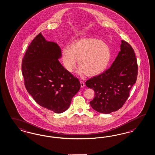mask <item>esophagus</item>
<instances>
[{"instance_id": "obj_1", "label": "esophagus", "mask_w": 155, "mask_h": 155, "mask_svg": "<svg viewBox=\"0 0 155 155\" xmlns=\"http://www.w3.org/2000/svg\"><path fill=\"white\" fill-rule=\"evenodd\" d=\"M80 83H81V87L82 88V87H84V86H85V83L82 81H80Z\"/></svg>"}]
</instances>
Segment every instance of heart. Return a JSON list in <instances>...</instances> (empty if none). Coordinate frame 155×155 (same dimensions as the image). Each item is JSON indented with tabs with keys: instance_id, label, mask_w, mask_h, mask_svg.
Masks as SVG:
<instances>
[{
	"instance_id": "obj_1",
	"label": "heart",
	"mask_w": 155,
	"mask_h": 155,
	"mask_svg": "<svg viewBox=\"0 0 155 155\" xmlns=\"http://www.w3.org/2000/svg\"><path fill=\"white\" fill-rule=\"evenodd\" d=\"M61 55L68 72L73 71L77 59L80 66L79 73L93 77L106 70L111 59V51L107 43L100 39L81 38L73 41L68 48H62Z\"/></svg>"
}]
</instances>
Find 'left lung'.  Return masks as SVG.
<instances>
[{"instance_id": "obj_1", "label": "left lung", "mask_w": 155, "mask_h": 155, "mask_svg": "<svg viewBox=\"0 0 155 155\" xmlns=\"http://www.w3.org/2000/svg\"><path fill=\"white\" fill-rule=\"evenodd\" d=\"M120 47L110 68L86 81V85L94 91L90 104L98 112L108 114L120 109L137 80L138 65L134 50L123 40Z\"/></svg>"}]
</instances>
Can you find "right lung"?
I'll use <instances>...</instances> for the list:
<instances>
[{"label": "right lung", "mask_w": 155, "mask_h": 155, "mask_svg": "<svg viewBox=\"0 0 155 155\" xmlns=\"http://www.w3.org/2000/svg\"><path fill=\"white\" fill-rule=\"evenodd\" d=\"M61 50L57 43L46 41L41 32L28 46L21 70L28 93L41 107L56 113L69 107L80 89V82L59 62Z\"/></svg>", "instance_id": "obj_1"}]
</instances>
